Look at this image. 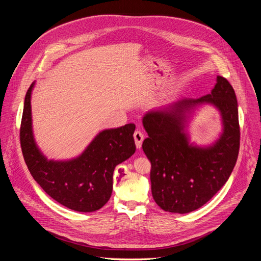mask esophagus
I'll return each instance as SVG.
<instances>
[{
    "label": "esophagus",
    "mask_w": 261,
    "mask_h": 261,
    "mask_svg": "<svg viewBox=\"0 0 261 261\" xmlns=\"http://www.w3.org/2000/svg\"><path fill=\"white\" fill-rule=\"evenodd\" d=\"M134 140H135V144H136V147L137 148H140L141 147V144H142V141H143V134L141 131H135L134 132Z\"/></svg>",
    "instance_id": "esophagus-1"
}]
</instances>
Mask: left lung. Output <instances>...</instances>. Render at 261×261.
<instances>
[{
  "label": "left lung",
  "mask_w": 261,
  "mask_h": 261,
  "mask_svg": "<svg viewBox=\"0 0 261 261\" xmlns=\"http://www.w3.org/2000/svg\"><path fill=\"white\" fill-rule=\"evenodd\" d=\"M220 111L223 132L210 147L189 143L184 133L188 115L198 105ZM142 124L148 137L142 150L151 161L152 194L164 211L186 214L205 204L229 178L240 150L238 101L228 81L217 76L211 94L181 99L166 108L148 111Z\"/></svg>",
  "instance_id": "obj_1"
}]
</instances>
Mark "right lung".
Returning a JSON list of instances; mask_svg holds the SVG:
<instances>
[{
    "label": "right lung",
    "instance_id": "right-lung-1",
    "mask_svg": "<svg viewBox=\"0 0 261 261\" xmlns=\"http://www.w3.org/2000/svg\"><path fill=\"white\" fill-rule=\"evenodd\" d=\"M34 86L35 83L25 94L19 131L22 155L32 176L53 199L70 210L90 213L101 208L113 192L116 166L135 153V125L103 130L75 159L48 160L33 135L31 94Z\"/></svg>",
    "mask_w": 261,
    "mask_h": 261
}]
</instances>
